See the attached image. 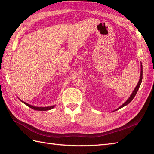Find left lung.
I'll use <instances>...</instances> for the list:
<instances>
[{
    "instance_id": "left-lung-1",
    "label": "left lung",
    "mask_w": 154,
    "mask_h": 154,
    "mask_svg": "<svg viewBox=\"0 0 154 154\" xmlns=\"http://www.w3.org/2000/svg\"><path fill=\"white\" fill-rule=\"evenodd\" d=\"M142 79H143V66H142V63H141V73H140V78H139V82H138V83H137V86L136 87V88H134V91L132 92V94L130 95V97H128V99L127 101H126L123 105H121V106L119 107V108H118L117 109L114 110V111H116V110H119V109H120L123 108V106H126V105H127L130 103V102L132 101V100L134 98L135 96H136V94H137V92L138 91L139 88V87H140V85H141V82H142Z\"/></svg>"
}]
</instances>
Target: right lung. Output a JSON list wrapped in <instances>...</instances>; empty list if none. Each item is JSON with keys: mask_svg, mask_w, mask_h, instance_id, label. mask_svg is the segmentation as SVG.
Segmentation results:
<instances>
[{"mask_svg": "<svg viewBox=\"0 0 154 154\" xmlns=\"http://www.w3.org/2000/svg\"><path fill=\"white\" fill-rule=\"evenodd\" d=\"M20 100V99H19ZM20 101H22L23 103H24L25 105H26L27 106H28L30 108H31L32 109H34L36 110H39V111H45V110H49L53 109L54 107L55 106V105H53V106H33L31 105L30 104H28L27 103H26L25 101H22L21 100H20Z\"/></svg>", "mask_w": 154, "mask_h": 154, "instance_id": "obj_1", "label": "right lung"}]
</instances>
